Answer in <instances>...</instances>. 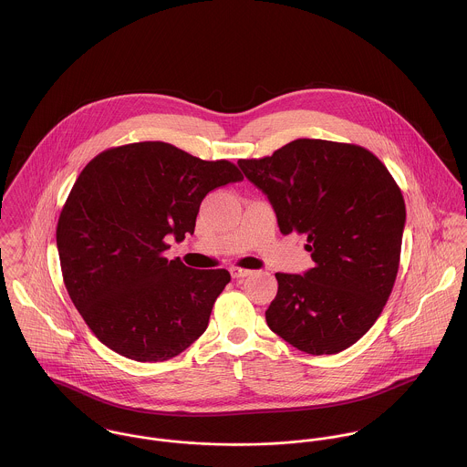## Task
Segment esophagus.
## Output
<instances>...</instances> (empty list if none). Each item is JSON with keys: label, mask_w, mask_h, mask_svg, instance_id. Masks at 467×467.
Wrapping results in <instances>:
<instances>
[{"label": "esophagus", "mask_w": 467, "mask_h": 467, "mask_svg": "<svg viewBox=\"0 0 467 467\" xmlns=\"http://www.w3.org/2000/svg\"><path fill=\"white\" fill-rule=\"evenodd\" d=\"M251 274L252 270H247V268H238V266H233V268H231V275H233L234 279H244V277H249Z\"/></svg>", "instance_id": "34e87169"}]
</instances>
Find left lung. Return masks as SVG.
<instances>
[{
	"label": "left lung",
	"instance_id": "8db88e82",
	"mask_svg": "<svg viewBox=\"0 0 467 467\" xmlns=\"http://www.w3.org/2000/svg\"><path fill=\"white\" fill-rule=\"evenodd\" d=\"M238 165L268 197L281 233L307 236L315 261L304 275L275 274L268 327L306 354L347 350L395 286L405 225L400 186L368 149L330 140L298 139Z\"/></svg>",
	"mask_w": 467,
	"mask_h": 467
}]
</instances>
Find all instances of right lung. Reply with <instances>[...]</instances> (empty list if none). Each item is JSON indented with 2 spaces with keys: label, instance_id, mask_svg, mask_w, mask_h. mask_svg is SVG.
<instances>
[{
  "label": "right lung",
  "instance_id": "obj_1",
  "mask_svg": "<svg viewBox=\"0 0 467 467\" xmlns=\"http://www.w3.org/2000/svg\"><path fill=\"white\" fill-rule=\"evenodd\" d=\"M242 180L227 160L204 161L165 142L111 147L87 163L58 218L57 247L72 304L103 345L160 362L206 330L231 275L169 261L165 238L182 242L202 199Z\"/></svg>",
  "mask_w": 467,
  "mask_h": 467
}]
</instances>
